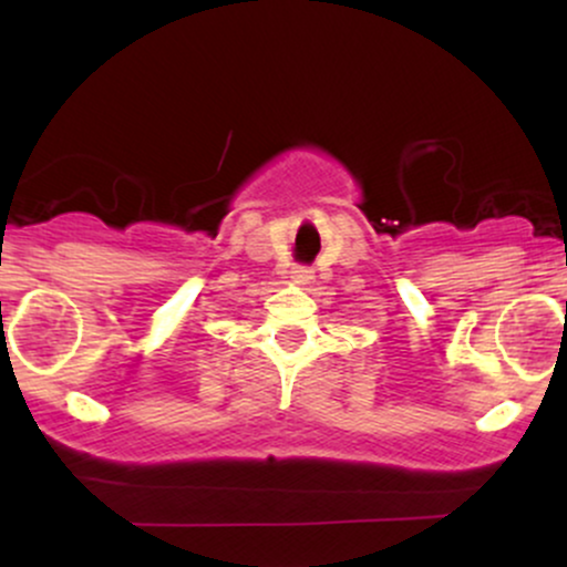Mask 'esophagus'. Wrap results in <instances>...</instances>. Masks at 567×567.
I'll return each mask as SVG.
<instances>
[{
	"mask_svg": "<svg viewBox=\"0 0 567 567\" xmlns=\"http://www.w3.org/2000/svg\"><path fill=\"white\" fill-rule=\"evenodd\" d=\"M311 277H315V271H311L309 266H292V271H290L292 282L306 285V282H311Z\"/></svg>",
	"mask_w": 567,
	"mask_h": 567,
	"instance_id": "obj_1",
	"label": "esophagus"
}]
</instances>
